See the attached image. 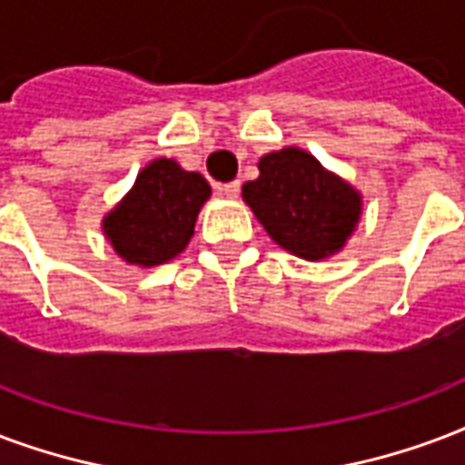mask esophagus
Returning a JSON list of instances; mask_svg holds the SVG:
<instances>
[{
  "mask_svg": "<svg viewBox=\"0 0 465 465\" xmlns=\"http://www.w3.org/2000/svg\"><path fill=\"white\" fill-rule=\"evenodd\" d=\"M219 193L226 194V197H239L241 183L239 180H232V183H226V185H219Z\"/></svg>",
  "mask_w": 465,
  "mask_h": 465,
  "instance_id": "1",
  "label": "esophagus"
}]
</instances>
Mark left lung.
<instances>
[{"label": "left lung", "instance_id": "8db88e82", "mask_svg": "<svg viewBox=\"0 0 465 465\" xmlns=\"http://www.w3.org/2000/svg\"><path fill=\"white\" fill-rule=\"evenodd\" d=\"M243 200L271 239L307 261L336 253L361 217V194L300 148H282L258 163Z\"/></svg>", "mask_w": 465, "mask_h": 465}]
</instances>
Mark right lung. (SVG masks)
Masks as SVG:
<instances>
[{
	"instance_id": "add662e5",
	"label": "right lung",
	"mask_w": 465,
	"mask_h": 465,
	"mask_svg": "<svg viewBox=\"0 0 465 465\" xmlns=\"http://www.w3.org/2000/svg\"><path fill=\"white\" fill-rule=\"evenodd\" d=\"M212 194L200 173L158 158L104 219L106 239L126 263L161 265L190 243L200 207Z\"/></svg>"
}]
</instances>
